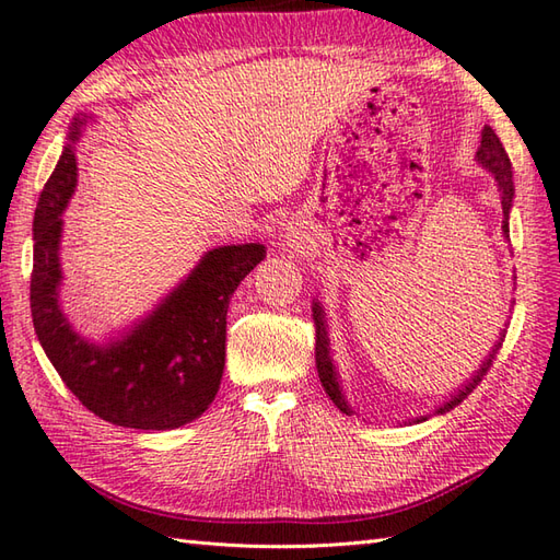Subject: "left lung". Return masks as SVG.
I'll return each instance as SVG.
<instances>
[{"mask_svg":"<svg viewBox=\"0 0 560 560\" xmlns=\"http://www.w3.org/2000/svg\"><path fill=\"white\" fill-rule=\"evenodd\" d=\"M478 162H481L490 174L495 176L498 180V190H500V202H503V232L505 236H510L508 232V214H510V208H512V196H515V186H512V164H510V156L505 152L503 142H500V137L493 132V128H483L481 132V147H478ZM314 312V324H316V370H318V380H322V386L324 392L328 394L330 401H334L340 410H343L346 416H350L352 410L348 408L346 404V396L340 394V384H338V376H336V370H334V362H330V355H328V336H326V322H324V310L318 306V302H314L312 306ZM505 334L508 330H503L500 334V338L495 340V348L490 355L486 358V362L481 364V370H478L469 382H466L459 392H456L452 398H447L440 408L438 413H447V410H452L454 406H459L466 396H469L478 384L483 382V376L488 374V370L493 368V360L498 358V350L503 348V340H505ZM425 420V418H423Z\"/></svg>","mask_w":560,"mask_h":560,"instance_id":"obj_1","label":"left lung"}]
</instances>
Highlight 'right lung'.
<instances>
[{
	"label": "right lung",
	"instance_id": "add662e5",
	"mask_svg": "<svg viewBox=\"0 0 560 560\" xmlns=\"http://www.w3.org/2000/svg\"><path fill=\"white\" fill-rule=\"evenodd\" d=\"M86 118H74L70 144L43 186L33 217V328L67 389L91 413L122 428L174 430L202 416L220 392L226 310L238 282L266 258V246L208 250L198 268L128 336L106 348L86 343L57 302L60 217L77 188L72 144Z\"/></svg>",
	"mask_w": 560,
	"mask_h": 560
}]
</instances>
